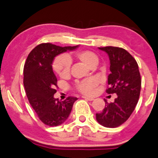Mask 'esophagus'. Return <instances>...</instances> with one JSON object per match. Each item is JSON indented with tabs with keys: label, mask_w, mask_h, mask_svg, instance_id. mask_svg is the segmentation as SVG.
Returning <instances> with one entry per match:
<instances>
[{
	"label": "esophagus",
	"mask_w": 158,
	"mask_h": 158,
	"mask_svg": "<svg viewBox=\"0 0 158 158\" xmlns=\"http://www.w3.org/2000/svg\"><path fill=\"white\" fill-rule=\"evenodd\" d=\"M82 98H83L84 99H85V100H87V101H93V100H94V98H93L85 97V96H84V97H82Z\"/></svg>",
	"instance_id": "obj_1"
}]
</instances>
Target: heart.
Wrapping results in <instances>:
<instances>
[{
  "label": "heart",
  "instance_id": "obj_1",
  "mask_svg": "<svg viewBox=\"0 0 158 158\" xmlns=\"http://www.w3.org/2000/svg\"><path fill=\"white\" fill-rule=\"evenodd\" d=\"M73 60L80 61L90 68L96 66L99 62V58L95 53L90 51H78L72 55L59 56L56 57L53 61V69L60 77H66L69 74L70 61ZM95 87L96 81L92 79L77 82L75 85V89L85 95H92L94 92Z\"/></svg>",
  "mask_w": 158,
  "mask_h": 158
}]
</instances>
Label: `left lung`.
<instances>
[{"mask_svg":"<svg viewBox=\"0 0 158 158\" xmlns=\"http://www.w3.org/2000/svg\"><path fill=\"white\" fill-rule=\"evenodd\" d=\"M108 54L110 70L107 82V94H117L113 103L105 101V107L96 119L101 125L107 128H116L129 119L139 101L140 95L141 79L139 66L135 58L127 51L121 48H98Z\"/></svg>","mask_w":158,"mask_h":158,"instance_id":"1","label":"left lung"}]
</instances>
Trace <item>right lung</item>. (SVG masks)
I'll return each instance as SVG.
<instances>
[{
    "label": "right lung",
    "mask_w": 158,
    "mask_h": 158,
    "mask_svg": "<svg viewBox=\"0 0 158 158\" xmlns=\"http://www.w3.org/2000/svg\"><path fill=\"white\" fill-rule=\"evenodd\" d=\"M78 47H60L51 43H42L29 53L25 63L23 84L28 100L40 120L49 127L64 123L78 99L70 96L60 101L54 98L57 92V79L53 72V60L58 54Z\"/></svg>",
    "instance_id": "add662e5"
}]
</instances>
